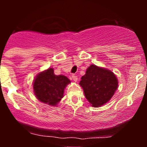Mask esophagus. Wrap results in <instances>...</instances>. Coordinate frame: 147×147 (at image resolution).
Segmentation results:
<instances>
[{"mask_svg": "<svg viewBox=\"0 0 147 147\" xmlns=\"http://www.w3.org/2000/svg\"><path fill=\"white\" fill-rule=\"evenodd\" d=\"M72 79H73L75 82H77V79H78V78H77V76H76L75 75H72Z\"/></svg>", "mask_w": 147, "mask_h": 147, "instance_id": "obj_1", "label": "esophagus"}]
</instances>
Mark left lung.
Listing matches in <instances>:
<instances>
[{"instance_id":"left-lung-1","label":"left lung","mask_w":147,"mask_h":147,"mask_svg":"<svg viewBox=\"0 0 147 147\" xmlns=\"http://www.w3.org/2000/svg\"><path fill=\"white\" fill-rule=\"evenodd\" d=\"M81 79L79 85L83 88L86 98L94 107L109 102L118 86L117 79L113 72L95 65H90Z\"/></svg>"}]
</instances>
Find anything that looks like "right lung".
<instances>
[{"label": "right lung", "instance_id": "obj_1", "mask_svg": "<svg viewBox=\"0 0 147 147\" xmlns=\"http://www.w3.org/2000/svg\"><path fill=\"white\" fill-rule=\"evenodd\" d=\"M70 81L64 75H56L50 68L40 72L34 80L33 88L36 98L41 102L56 106L63 98L64 89Z\"/></svg>", "mask_w": 147, "mask_h": 147}]
</instances>
